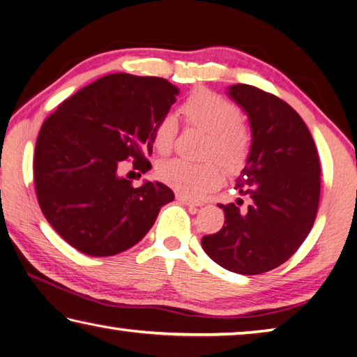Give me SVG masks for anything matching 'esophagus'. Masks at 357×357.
<instances>
[{
    "label": "esophagus",
    "mask_w": 357,
    "mask_h": 357,
    "mask_svg": "<svg viewBox=\"0 0 357 357\" xmlns=\"http://www.w3.org/2000/svg\"><path fill=\"white\" fill-rule=\"evenodd\" d=\"M176 199H178L179 202H183V204L190 206V207H199V206H201V202L193 201L192 198H188V197H185V195H181V193L176 195Z\"/></svg>",
    "instance_id": "esophagus-1"
}]
</instances>
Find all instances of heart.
Listing matches in <instances>:
<instances>
[{"instance_id": "b5f03b06", "label": "heart", "mask_w": 357, "mask_h": 357, "mask_svg": "<svg viewBox=\"0 0 357 357\" xmlns=\"http://www.w3.org/2000/svg\"><path fill=\"white\" fill-rule=\"evenodd\" d=\"M185 123L207 132L202 155L215 156L229 172L238 170L246 162L250 150V132L241 122V111L234 102L208 89H195L181 105ZM178 135V121L165 114L153 130V145L160 155H167ZM158 178L174 190L198 198L222 183V169L213 159L187 162L167 159L156 167Z\"/></svg>"}]
</instances>
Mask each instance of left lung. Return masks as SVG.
Segmentation results:
<instances>
[{
    "instance_id": "left-lung-1",
    "label": "left lung",
    "mask_w": 357,
    "mask_h": 357,
    "mask_svg": "<svg viewBox=\"0 0 357 357\" xmlns=\"http://www.w3.org/2000/svg\"><path fill=\"white\" fill-rule=\"evenodd\" d=\"M227 94L243 108L252 145L235 190L243 198L220 204L225 226L202 236L206 254L227 271L257 275L294 255L316 221L320 162L302 117L277 96L250 85H232Z\"/></svg>"
}]
</instances>
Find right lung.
Listing matches in <instances>:
<instances>
[{
    "label": "right lung",
    "mask_w": 357,
    "mask_h": 357,
    "mask_svg": "<svg viewBox=\"0 0 357 357\" xmlns=\"http://www.w3.org/2000/svg\"><path fill=\"white\" fill-rule=\"evenodd\" d=\"M179 89L160 77L109 74L59 105L41 125L33 183L55 232L91 257L121 254L141 241L160 207L174 199L162 183L132 187L119 167L151 169L153 130Z\"/></svg>",
    "instance_id": "right-lung-1"
}]
</instances>
